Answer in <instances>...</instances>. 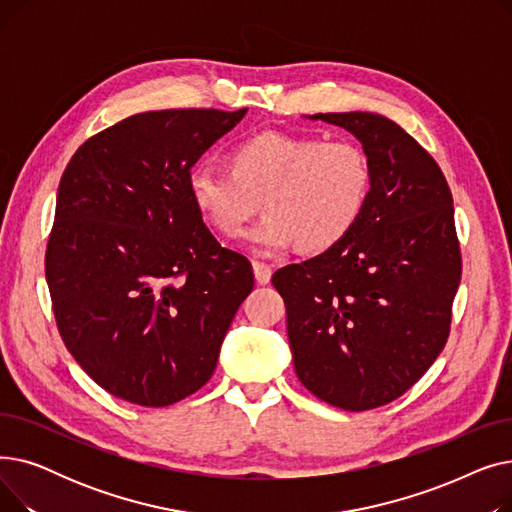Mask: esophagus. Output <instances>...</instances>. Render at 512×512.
<instances>
[{
    "label": "esophagus",
    "instance_id": "esophagus-1",
    "mask_svg": "<svg viewBox=\"0 0 512 512\" xmlns=\"http://www.w3.org/2000/svg\"><path fill=\"white\" fill-rule=\"evenodd\" d=\"M253 274L257 284H270L272 280V267L261 261H253Z\"/></svg>",
    "mask_w": 512,
    "mask_h": 512
}]
</instances>
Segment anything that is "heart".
I'll return each mask as SVG.
<instances>
[{
    "mask_svg": "<svg viewBox=\"0 0 512 512\" xmlns=\"http://www.w3.org/2000/svg\"><path fill=\"white\" fill-rule=\"evenodd\" d=\"M226 166L188 172V199L226 238L242 234L261 205L265 215L247 245L263 255L294 245L303 253L334 249L355 230L373 191L371 161L353 141L259 132L228 151Z\"/></svg>",
    "mask_w": 512,
    "mask_h": 512,
    "instance_id": "obj_1",
    "label": "heart"
}]
</instances>
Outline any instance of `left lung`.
Masks as SVG:
<instances>
[{
  "label": "left lung",
  "mask_w": 512,
  "mask_h": 512,
  "mask_svg": "<svg viewBox=\"0 0 512 512\" xmlns=\"http://www.w3.org/2000/svg\"><path fill=\"white\" fill-rule=\"evenodd\" d=\"M348 130L373 168L363 218L340 245L278 270L301 384L344 411L405 394L442 353L461 284L448 182L409 132L371 112L315 114Z\"/></svg>",
  "instance_id": "8db88e82"
}]
</instances>
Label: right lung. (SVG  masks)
Masks as SVG:
<instances>
[{
  "mask_svg": "<svg viewBox=\"0 0 512 512\" xmlns=\"http://www.w3.org/2000/svg\"><path fill=\"white\" fill-rule=\"evenodd\" d=\"M247 110L134 114L80 145L64 170L45 278L60 336L89 378L168 407L213 375L255 278L186 191L197 159Z\"/></svg>",
  "mask_w": 512,
  "mask_h": 512,
  "instance_id": "1",
  "label": "right lung"
}]
</instances>
